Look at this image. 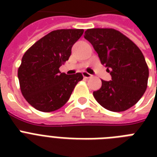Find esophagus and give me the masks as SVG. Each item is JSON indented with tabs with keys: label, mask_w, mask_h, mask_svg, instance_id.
Masks as SVG:
<instances>
[{
	"label": "esophagus",
	"mask_w": 157,
	"mask_h": 157,
	"mask_svg": "<svg viewBox=\"0 0 157 157\" xmlns=\"http://www.w3.org/2000/svg\"><path fill=\"white\" fill-rule=\"evenodd\" d=\"M82 75H83V76L85 77V78H90V77H92V75H90V73H88V72H86V71H83L82 72Z\"/></svg>",
	"instance_id": "1"
}]
</instances>
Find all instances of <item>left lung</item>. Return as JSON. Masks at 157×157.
<instances>
[{
	"instance_id": "8db88e82",
	"label": "left lung",
	"mask_w": 157,
	"mask_h": 157,
	"mask_svg": "<svg viewBox=\"0 0 157 157\" xmlns=\"http://www.w3.org/2000/svg\"><path fill=\"white\" fill-rule=\"evenodd\" d=\"M85 38L107 67L112 81L102 80L94 97L106 109L124 112L136 104L147 87L149 71L139 48L126 36L113 28H91Z\"/></svg>"
}]
</instances>
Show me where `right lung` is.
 <instances>
[{
  "mask_svg": "<svg viewBox=\"0 0 157 157\" xmlns=\"http://www.w3.org/2000/svg\"><path fill=\"white\" fill-rule=\"evenodd\" d=\"M83 29L52 31L23 54L18 69L22 94L34 108L43 112L56 111L68 101L81 73L67 75L59 67L68 60L71 47Z\"/></svg>",
  "mask_w": 157,
  "mask_h": 157,
  "instance_id": "obj_1",
  "label": "right lung"
}]
</instances>
